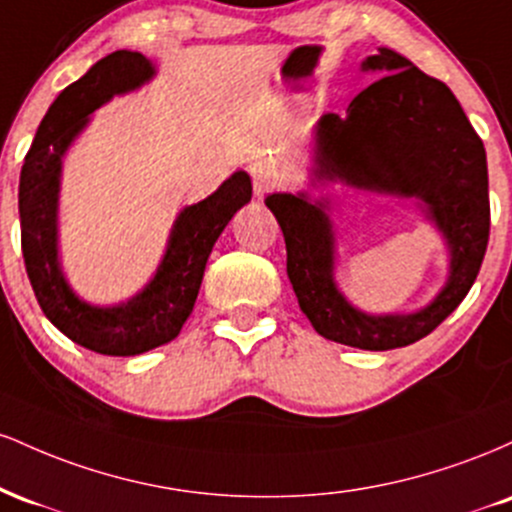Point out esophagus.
Returning a JSON list of instances; mask_svg holds the SVG:
<instances>
[{"label":"esophagus","instance_id":"34e87169","mask_svg":"<svg viewBox=\"0 0 512 512\" xmlns=\"http://www.w3.org/2000/svg\"><path fill=\"white\" fill-rule=\"evenodd\" d=\"M250 178H252V187H255L257 197H264L269 190H274L276 175L267 163H255V166L250 168Z\"/></svg>","mask_w":512,"mask_h":512}]
</instances>
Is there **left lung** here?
I'll list each match as a JSON object with an SVG mask.
<instances>
[{"instance_id":"obj_1","label":"left lung","mask_w":512,"mask_h":512,"mask_svg":"<svg viewBox=\"0 0 512 512\" xmlns=\"http://www.w3.org/2000/svg\"><path fill=\"white\" fill-rule=\"evenodd\" d=\"M363 69L380 74L315 132V175L363 190L416 197L443 231L450 276L428 308L373 317L346 303L332 281L334 238L325 204L276 192L264 199L286 240V272L315 332L368 351L409 346L431 334L472 289L486 245L491 207L484 142L443 81L380 48Z\"/></svg>"}]
</instances>
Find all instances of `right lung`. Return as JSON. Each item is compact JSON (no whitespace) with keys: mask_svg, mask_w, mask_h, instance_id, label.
I'll list each match as a JSON object with an SVG mask.
<instances>
[{"mask_svg":"<svg viewBox=\"0 0 512 512\" xmlns=\"http://www.w3.org/2000/svg\"><path fill=\"white\" fill-rule=\"evenodd\" d=\"M151 74L154 67L142 52L117 50L93 64L50 105L21 168V250L35 298L57 330L105 356L144 354L178 337L195 308L216 238L252 197L250 175L238 170L214 195L180 211L161 267L132 301L115 308H93L74 296L57 262L62 156L98 105L144 84Z\"/></svg>","mask_w":512,"mask_h":512,"instance_id":"obj_1","label":"right lung"}]
</instances>
